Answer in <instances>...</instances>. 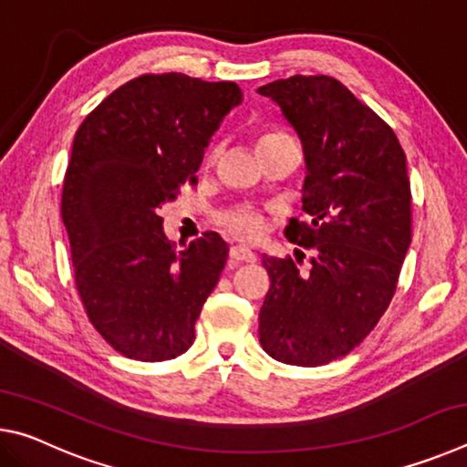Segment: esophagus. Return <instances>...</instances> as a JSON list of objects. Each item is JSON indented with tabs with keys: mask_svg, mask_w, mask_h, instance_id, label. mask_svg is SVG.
<instances>
[{
	"mask_svg": "<svg viewBox=\"0 0 467 467\" xmlns=\"http://www.w3.org/2000/svg\"><path fill=\"white\" fill-rule=\"evenodd\" d=\"M228 255H231L233 262H244V264L255 262V253L247 247H241V244H234V247H231Z\"/></svg>",
	"mask_w": 467,
	"mask_h": 467,
	"instance_id": "1",
	"label": "esophagus"
}]
</instances>
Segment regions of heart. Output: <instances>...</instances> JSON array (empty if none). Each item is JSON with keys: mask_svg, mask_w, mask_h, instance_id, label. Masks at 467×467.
Returning a JSON list of instances; mask_svg holds the SVG:
<instances>
[{"mask_svg": "<svg viewBox=\"0 0 467 467\" xmlns=\"http://www.w3.org/2000/svg\"><path fill=\"white\" fill-rule=\"evenodd\" d=\"M282 138H290V136H286V133H282V131H267L262 138H259L257 146L265 144V141H274V140H282ZM218 156H220V146L212 148L208 154V162L210 164L216 162ZM218 223L228 234H233L234 239H241V241H255L264 233L262 214L251 208H244V205L223 212V214L218 216Z\"/></svg>", "mask_w": 467, "mask_h": 467, "instance_id": "obj_1", "label": "heart"}]
</instances>
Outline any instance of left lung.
Listing matches in <instances>:
<instances>
[{
  "label": "left lung",
  "instance_id": "1",
  "mask_svg": "<svg viewBox=\"0 0 467 467\" xmlns=\"http://www.w3.org/2000/svg\"><path fill=\"white\" fill-rule=\"evenodd\" d=\"M303 144V210L286 239L313 249L309 272L264 255L270 274L259 342L272 358L319 367L346 357L383 317L412 241V193L398 136L329 76H292L257 90Z\"/></svg>",
  "mask_w": 467,
  "mask_h": 467
}]
</instances>
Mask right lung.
Masks as SVG:
<instances>
[{"label":"right lung","instance_id":"1","mask_svg":"<svg viewBox=\"0 0 467 467\" xmlns=\"http://www.w3.org/2000/svg\"><path fill=\"white\" fill-rule=\"evenodd\" d=\"M241 100L234 82L144 74L76 131L61 193L76 288L94 329L123 357L161 362L193 344L228 244L203 233L175 251L158 208L197 183L203 150Z\"/></svg>","mask_w":467,"mask_h":467}]
</instances>
